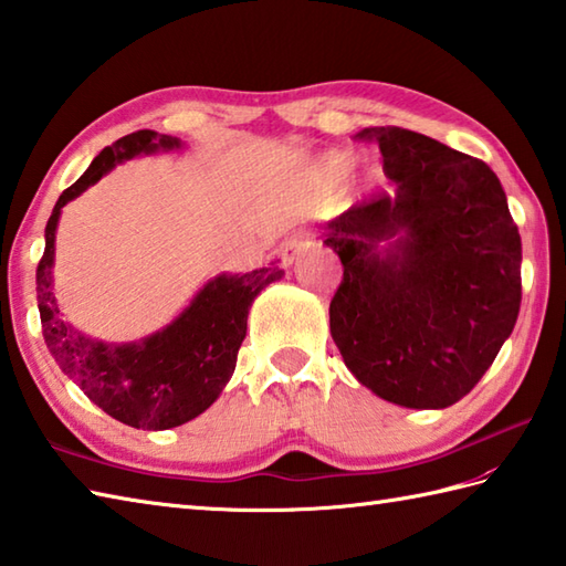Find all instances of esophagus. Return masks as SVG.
I'll use <instances>...</instances> for the list:
<instances>
[{"instance_id":"1","label":"esophagus","mask_w":566,"mask_h":566,"mask_svg":"<svg viewBox=\"0 0 566 566\" xmlns=\"http://www.w3.org/2000/svg\"><path fill=\"white\" fill-rule=\"evenodd\" d=\"M311 233L306 231V228H302V231H296V233H292L290 238L284 240L282 243V260H284V264H292L298 255H302L304 250H308L311 248Z\"/></svg>"}]
</instances>
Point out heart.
<instances>
[{
  "mask_svg": "<svg viewBox=\"0 0 566 566\" xmlns=\"http://www.w3.org/2000/svg\"><path fill=\"white\" fill-rule=\"evenodd\" d=\"M333 167H338V170H340V167H343V160L338 158V160H333Z\"/></svg>",
  "mask_w": 566,
  "mask_h": 566,
  "instance_id": "b5f03b06",
  "label": "heart"
}]
</instances>
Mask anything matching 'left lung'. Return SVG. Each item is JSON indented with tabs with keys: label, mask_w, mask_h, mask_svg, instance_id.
<instances>
[{
	"label": "left lung",
	"mask_w": 566,
	"mask_h": 566,
	"mask_svg": "<svg viewBox=\"0 0 566 566\" xmlns=\"http://www.w3.org/2000/svg\"><path fill=\"white\" fill-rule=\"evenodd\" d=\"M394 189L340 213L331 335L359 384L406 408L476 387L521 311V233L494 170L416 130L375 126ZM399 234L384 253L376 245Z\"/></svg>",
	"instance_id": "8db88e82"
}]
</instances>
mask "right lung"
<instances>
[{
    "label": "right lung",
    "instance_id": "1",
    "mask_svg": "<svg viewBox=\"0 0 566 566\" xmlns=\"http://www.w3.org/2000/svg\"><path fill=\"white\" fill-rule=\"evenodd\" d=\"M179 140L155 130H136L104 148L75 185L60 195L45 226V250L35 270L41 326L57 367L104 413L130 428L167 430L182 426L219 399L231 379L240 343L245 340L248 311L255 296L284 274L276 262L248 274H221L203 284L170 326L140 343L104 345L84 338L60 318L53 296V255L60 209L102 179L116 163L138 153L177 148Z\"/></svg>",
    "mask_w": 566,
    "mask_h": 566
}]
</instances>
